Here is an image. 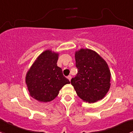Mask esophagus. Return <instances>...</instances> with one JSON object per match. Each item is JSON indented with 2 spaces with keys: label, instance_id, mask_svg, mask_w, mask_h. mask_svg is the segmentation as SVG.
<instances>
[{
  "label": "esophagus",
  "instance_id": "esophagus-1",
  "mask_svg": "<svg viewBox=\"0 0 133 133\" xmlns=\"http://www.w3.org/2000/svg\"><path fill=\"white\" fill-rule=\"evenodd\" d=\"M68 79H69V81H71V75H69V76H68Z\"/></svg>",
  "mask_w": 133,
  "mask_h": 133
}]
</instances>
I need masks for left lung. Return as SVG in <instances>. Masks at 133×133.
Returning a JSON list of instances; mask_svg holds the SVG:
<instances>
[{"label":"left lung","mask_w":133,"mask_h":133,"mask_svg":"<svg viewBox=\"0 0 133 133\" xmlns=\"http://www.w3.org/2000/svg\"><path fill=\"white\" fill-rule=\"evenodd\" d=\"M75 61L78 73L71 83L79 97L89 103L104 98L110 88L111 78L107 62L88 48L76 51Z\"/></svg>","instance_id":"obj_1"}]
</instances>
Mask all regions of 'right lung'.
Listing matches in <instances>:
<instances>
[{
  "mask_svg": "<svg viewBox=\"0 0 133 133\" xmlns=\"http://www.w3.org/2000/svg\"><path fill=\"white\" fill-rule=\"evenodd\" d=\"M58 54L45 50L38 56L27 71L25 83L29 95L39 102L47 103L58 96L60 90L70 82L57 66Z\"/></svg>",
  "mask_w": 133,
  "mask_h": 133,
  "instance_id": "1",
  "label": "right lung"
}]
</instances>
